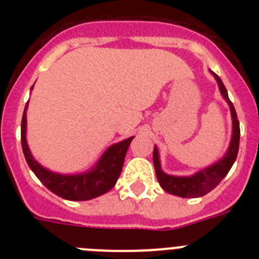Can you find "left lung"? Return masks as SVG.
<instances>
[{
  "instance_id": "obj_1",
  "label": "left lung",
  "mask_w": 259,
  "mask_h": 259,
  "mask_svg": "<svg viewBox=\"0 0 259 259\" xmlns=\"http://www.w3.org/2000/svg\"><path fill=\"white\" fill-rule=\"evenodd\" d=\"M210 72H211V75L215 77L217 83H218L222 97L226 100V102L230 106L231 118H232V136H231L230 146H228L227 152L224 153V155L219 161H217L215 163L207 166L206 168L197 171V172H194L193 175L189 176H175L168 175V174L164 172L161 167L159 150L154 145V150H153V163H154L155 175H157L158 183H159V185H161L167 193L174 194V196H179V197H201L203 194H206L210 191H212L223 180L224 176L227 175L228 171L231 170L232 164L236 161L237 152H239L240 123L237 120L236 110H235L232 102L228 98L227 89L224 87L221 77L215 74V72H212V71H210Z\"/></svg>"
}]
</instances>
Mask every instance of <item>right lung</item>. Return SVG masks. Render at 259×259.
<instances>
[{"label": "right lung", "mask_w": 259, "mask_h": 259, "mask_svg": "<svg viewBox=\"0 0 259 259\" xmlns=\"http://www.w3.org/2000/svg\"><path fill=\"white\" fill-rule=\"evenodd\" d=\"M27 109H28V102L24 107L22 118L20 139H22L23 153L29 168L49 191L65 200L87 201L105 194L113 188L122 172L128 146L134 136L109 146L101 158L96 162L95 166L88 171L80 174L54 172L48 170L47 167L41 166L29 150L27 144Z\"/></svg>", "instance_id": "1"}]
</instances>
